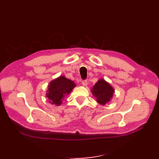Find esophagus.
I'll use <instances>...</instances> for the list:
<instances>
[{
  "mask_svg": "<svg viewBox=\"0 0 159 159\" xmlns=\"http://www.w3.org/2000/svg\"><path fill=\"white\" fill-rule=\"evenodd\" d=\"M82 84L83 86H87V80H82Z\"/></svg>",
  "mask_w": 159,
  "mask_h": 159,
  "instance_id": "34e87169",
  "label": "esophagus"
}]
</instances>
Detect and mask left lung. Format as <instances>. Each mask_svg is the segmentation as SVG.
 <instances>
[{
	"mask_svg": "<svg viewBox=\"0 0 159 159\" xmlns=\"http://www.w3.org/2000/svg\"><path fill=\"white\" fill-rule=\"evenodd\" d=\"M115 90L109 83L104 79H100L92 89V93L96 98L97 102L105 105L111 100Z\"/></svg>",
	"mask_w": 159,
	"mask_h": 159,
	"instance_id": "1",
	"label": "left lung"
}]
</instances>
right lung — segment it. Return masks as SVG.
I'll return each mask as SVG.
<instances>
[{
  "label": "right lung",
  "mask_w": 159,
  "mask_h": 159,
  "mask_svg": "<svg viewBox=\"0 0 159 159\" xmlns=\"http://www.w3.org/2000/svg\"><path fill=\"white\" fill-rule=\"evenodd\" d=\"M76 86V84L72 80L64 76H61L50 83L46 96L50 100V104L60 106L64 97L68 95Z\"/></svg>",
  "instance_id": "add662e5"
}]
</instances>
